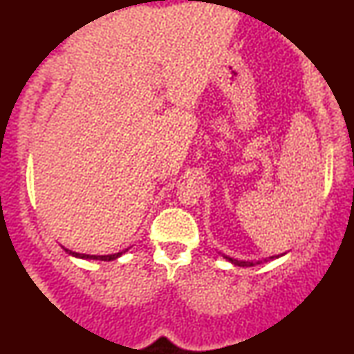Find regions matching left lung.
<instances>
[{
  "label": "left lung",
  "instance_id": "8db88e82",
  "mask_svg": "<svg viewBox=\"0 0 354 354\" xmlns=\"http://www.w3.org/2000/svg\"><path fill=\"white\" fill-rule=\"evenodd\" d=\"M283 254L287 253H282V254H275V256H269V258H264L261 261H239V259H234V258H229V256H224V259L229 261L234 266H239V268H251V266H258V264H263V263H268V261H274V259H279L282 258Z\"/></svg>",
  "mask_w": 354,
  "mask_h": 354
}]
</instances>
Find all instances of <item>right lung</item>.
Here are the masks:
<instances>
[{"label": "right lung", "instance_id": "1", "mask_svg": "<svg viewBox=\"0 0 354 354\" xmlns=\"http://www.w3.org/2000/svg\"><path fill=\"white\" fill-rule=\"evenodd\" d=\"M62 250H64L69 256H72V258L95 259V261H114V259L120 258V256H122L125 251H129V248H127V250L119 251V253H114V254H84V253H75V251H72V250H67V248H64V246H62Z\"/></svg>", "mask_w": 354, "mask_h": 354}]
</instances>
